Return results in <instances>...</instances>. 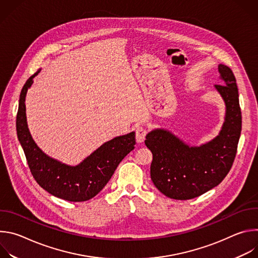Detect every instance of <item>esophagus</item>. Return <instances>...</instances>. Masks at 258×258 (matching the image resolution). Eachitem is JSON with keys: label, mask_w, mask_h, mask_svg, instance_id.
<instances>
[{"label": "esophagus", "mask_w": 258, "mask_h": 258, "mask_svg": "<svg viewBox=\"0 0 258 258\" xmlns=\"http://www.w3.org/2000/svg\"><path fill=\"white\" fill-rule=\"evenodd\" d=\"M146 134H147V131H146L145 127L138 126L136 128V139H137V142L138 143H143L144 140H145Z\"/></svg>", "instance_id": "34e87169"}]
</instances>
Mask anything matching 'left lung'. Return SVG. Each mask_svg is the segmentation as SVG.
<instances>
[{
    "label": "left lung",
    "mask_w": 258,
    "mask_h": 258,
    "mask_svg": "<svg viewBox=\"0 0 258 258\" xmlns=\"http://www.w3.org/2000/svg\"><path fill=\"white\" fill-rule=\"evenodd\" d=\"M222 85L214 88L226 105L225 121L218 135L200 146H191L165 128L146 135L151 150L150 167L154 186L166 197L188 200L219 185L229 173L242 130V115L236 79L231 68L218 65Z\"/></svg>",
    "instance_id": "left-lung-1"
}]
</instances>
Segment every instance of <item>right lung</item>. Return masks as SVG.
I'll return each instance as SVG.
<instances>
[{"label":"right lung","instance_id":"1","mask_svg":"<svg viewBox=\"0 0 258 258\" xmlns=\"http://www.w3.org/2000/svg\"><path fill=\"white\" fill-rule=\"evenodd\" d=\"M40 71L23 86L16 117L17 137L27 164L36 182L51 195L71 202L90 200L106 186L120 161L135 149V132L105 142L78 165H68L50 157L33 141L26 119V93Z\"/></svg>","mask_w":258,"mask_h":258}]
</instances>
